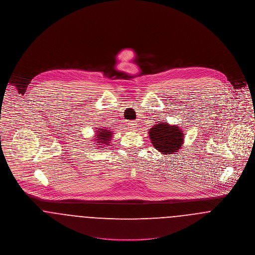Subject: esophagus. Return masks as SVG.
<instances>
[{
    "instance_id": "esophagus-1",
    "label": "esophagus",
    "mask_w": 255,
    "mask_h": 255,
    "mask_svg": "<svg viewBox=\"0 0 255 255\" xmlns=\"http://www.w3.org/2000/svg\"><path fill=\"white\" fill-rule=\"evenodd\" d=\"M136 126H137V124H136L135 121H129L128 122V127H129L130 129H135Z\"/></svg>"
}]
</instances>
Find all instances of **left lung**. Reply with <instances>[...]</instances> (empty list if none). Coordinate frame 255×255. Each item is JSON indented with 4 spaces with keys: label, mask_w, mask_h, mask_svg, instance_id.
I'll return each mask as SVG.
<instances>
[{
    "label": "left lung",
    "mask_w": 255,
    "mask_h": 255,
    "mask_svg": "<svg viewBox=\"0 0 255 255\" xmlns=\"http://www.w3.org/2000/svg\"><path fill=\"white\" fill-rule=\"evenodd\" d=\"M151 143L162 154L177 152L183 142V132L180 128L167 123H158L149 129Z\"/></svg>",
    "instance_id": "1"
}]
</instances>
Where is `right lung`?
<instances>
[{
    "label": "right lung",
    "instance_id": "right-lung-1",
    "mask_svg": "<svg viewBox=\"0 0 255 255\" xmlns=\"http://www.w3.org/2000/svg\"><path fill=\"white\" fill-rule=\"evenodd\" d=\"M99 131H97V135H96V142L95 143H99V147H106L110 145V141L112 138V131L110 129H103V128H98ZM98 147V146H97Z\"/></svg>",
    "mask_w": 255,
    "mask_h": 255
}]
</instances>
